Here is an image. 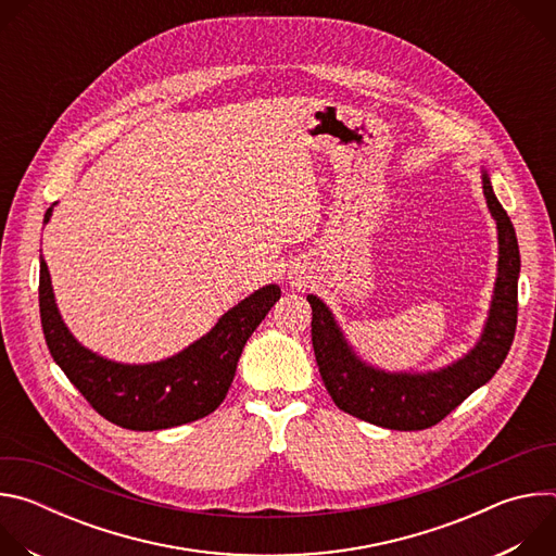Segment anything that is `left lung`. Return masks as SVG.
Here are the masks:
<instances>
[{
	"label": "left lung",
	"instance_id": "8db88e82",
	"mask_svg": "<svg viewBox=\"0 0 556 556\" xmlns=\"http://www.w3.org/2000/svg\"><path fill=\"white\" fill-rule=\"evenodd\" d=\"M482 185L489 211L497 222V281L484 332L459 361L427 374L376 369L354 354L330 307L316 294H307L316 365L334 405L345 414L395 431L429 429L462 405L475 389L486 384L502 367L517 328L521 260L515 226L495 198L486 172H482Z\"/></svg>",
	"mask_w": 556,
	"mask_h": 556
}]
</instances>
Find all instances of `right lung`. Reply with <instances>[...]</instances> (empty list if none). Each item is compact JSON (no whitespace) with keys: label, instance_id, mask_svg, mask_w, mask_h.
Listing matches in <instances>:
<instances>
[{"label":"right lung","instance_id":"1","mask_svg":"<svg viewBox=\"0 0 556 556\" xmlns=\"http://www.w3.org/2000/svg\"><path fill=\"white\" fill-rule=\"evenodd\" d=\"M50 215L52 206L43 222ZM279 296L277 283L264 286L222 314L211 332L180 354L147 365H123L90 352L70 334L54 303L48 266L39 257L41 328L54 363L92 409L131 431L180 427L215 412L226 399L249 337Z\"/></svg>","mask_w":556,"mask_h":556}]
</instances>
